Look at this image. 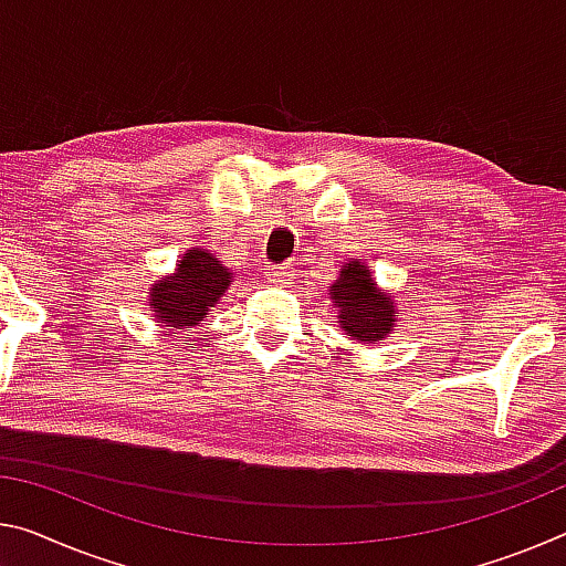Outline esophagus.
<instances>
[{"mask_svg":"<svg viewBox=\"0 0 566 566\" xmlns=\"http://www.w3.org/2000/svg\"><path fill=\"white\" fill-rule=\"evenodd\" d=\"M264 276H266V282L280 284V286L292 284V272H290V269H286V266H280V264H269Z\"/></svg>","mask_w":566,"mask_h":566,"instance_id":"esophagus-1","label":"esophagus"}]
</instances>
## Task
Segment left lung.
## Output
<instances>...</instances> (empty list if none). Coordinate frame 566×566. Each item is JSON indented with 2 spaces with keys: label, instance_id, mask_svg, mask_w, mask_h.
Segmentation results:
<instances>
[{
  "label": "left lung",
  "instance_id": "8db88e82",
  "mask_svg": "<svg viewBox=\"0 0 566 566\" xmlns=\"http://www.w3.org/2000/svg\"><path fill=\"white\" fill-rule=\"evenodd\" d=\"M327 300L337 312V327L360 345H375L390 337L402 315L398 300L375 282L363 259L343 262L335 282L327 286Z\"/></svg>",
  "mask_w": 566,
  "mask_h": 566
}]
</instances>
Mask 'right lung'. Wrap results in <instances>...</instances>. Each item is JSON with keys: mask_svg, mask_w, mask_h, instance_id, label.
Listing matches in <instances>:
<instances>
[{"mask_svg": "<svg viewBox=\"0 0 566 566\" xmlns=\"http://www.w3.org/2000/svg\"><path fill=\"white\" fill-rule=\"evenodd\" d=\"M234 282V272L223 266L209 249L191 247L178 259L170 274H160L148 286V310L160 327L178 335L199 327L211 315Z\"/></svg>", "mask_w": 566, "mask_h": 566, "instance_id": "obj_1", "label": "right lung"}]
</instances>
